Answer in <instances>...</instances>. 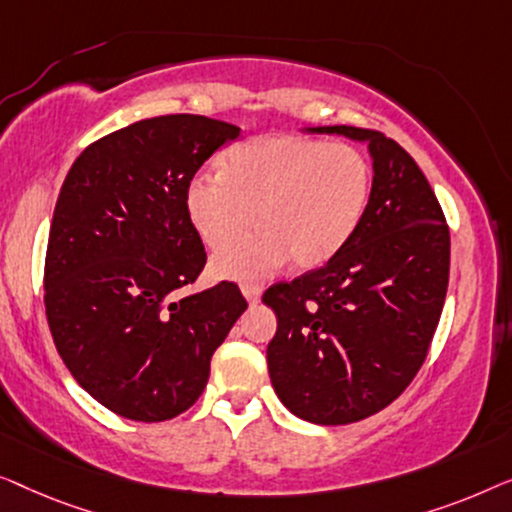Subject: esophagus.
Masks as SVG:
<instances>
[{"instance_id": "obj_1", "label": "esophagus", "mask_w": 512, "mask_h": 512, "mask_svg": "<svg viewBox=\"0 0 512 512\" xmlns=\"http://www.w3.org/2000/svg\"><path fill=\"white\" fill-rule=\"evenodd\" d=\"M241 292H243V297L250 301V304H255V301H259V297H262V287L253 285V283L241 285Z\"/></svg>"}]
</instances>
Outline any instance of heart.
Listing matches in <instances>:
<instances>
[{"label": "heart", "instance_id": "heart-1", "mask_svg": "<svg viewBox=\"0 0 512 512\" xmlns=\"http://www.w3.org/2000/svg\"><path fill=\"white\" fill-rule=\"evenodd\" d=\"M371 167L345 143L264 134L234 146L225 171H201L187 185V211L227 278H262L292 262L318 269L341 250L362 220Z\"/></svg>", "mask_w": 512, "mask_h": 512}]
</instances>
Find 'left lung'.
I'll list each match as a JSON object with an SVG mask.
<instances>
[{"label": "left lung", "mask_w": 512, "mask_h": 512, "mask_svg": "<svg viewBox=\"0 0 512 512\" xmlns=\"http://www.w3.org/2000/svg\"><path fill=\"white\" fill-rule=\"evenodd\" d=\"M306 132L366 143L373 183L348 243L320 269L264 292L278 320L266 364L290 413L350 424L390 406L420 371L448 292L450 232L397 141L348 125Z\"/></svg>", "instance_id": "1"}]
</instances>
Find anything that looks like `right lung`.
I'll list each match as a JSON object with an SVG mask.
<instances>
[{
	"mask_svg": "<svg viewBox=\"0 0 512 512\" xmlns=\"http://www.w3.org/2000/svg\"><path fill=\"white\" fill-rule=\"evenodd\" d=\"M239 134L204 115L139 120L85 148L62 183L43 276L48 327L76 383L127 420L185 413L248 308L234 283L181 294L206 264L187 185Z\"/></svg>",
	"mask_w": 512,
	"mask_h": 512,
	"instance_id": "1",
	"label": "right lung"
}]
</instances>
